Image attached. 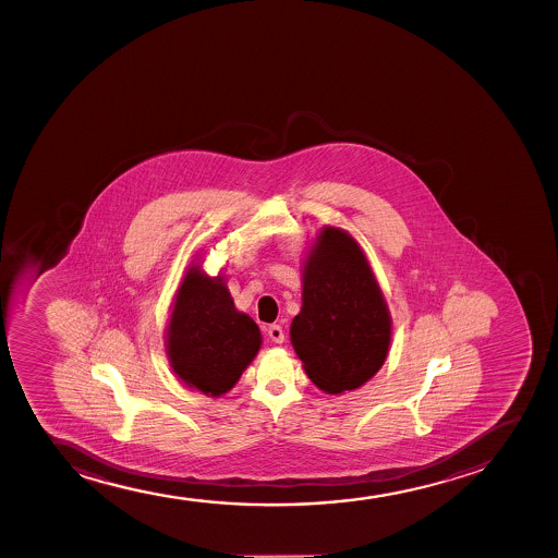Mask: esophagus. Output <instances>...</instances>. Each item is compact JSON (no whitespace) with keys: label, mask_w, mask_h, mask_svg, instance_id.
Segmentation results:
<instances>
[{"label":"esophagus","mask_w":558,"mask_h":558,"mask_svg":"<svg viewBox=\"0 0 558 558\" xmlns=\"http://www.w3.org/2000/svg\"><path fill=\"white\" fill-rule=\"evenodd\" d=\"M268 337L271 339V342H276V344H282V342H284V331H282V327L277 326V324L268 327Z\"/></svg>","instance_id":"esophagus-1"}]
</instances>
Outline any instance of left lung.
I'll return each instance as SVG.
<instances>
[{"label":"left lung","mask_w":558,"mask_h":558,"mask_svg":"<svg viewBox=\"0 0 558 558\" xmlns=\"http://www.w3.org/2000/svg\"><path fill=\"white\" fill-rule=\"evenodd\" d=\"M392 318L378 279L357 240L322 227L302 266V311L290 342L318 389H359L384 366Z\"/></svg>","instance_id":"1"}]
</instances>
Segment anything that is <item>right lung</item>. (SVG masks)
Listing matches in <instances>:
<instances>
[{
	"instance_id": "add662e5",
	"label": "right lung",
	"mask_w": 558,
	"mask_h": 558,
	"mask_svg": "<svg viewBox=\"0 0 558 558\" xmlns=\"http://www.w3.org/2000/svg\"><path fill=\"white\" fill-rule=\"evenodd\" d=\"M263 344L251 316L234 307L225 277L190 264L174 294L166 352L177 378L206 397L231 391Z\"/></svg>"
}]
</instances>
